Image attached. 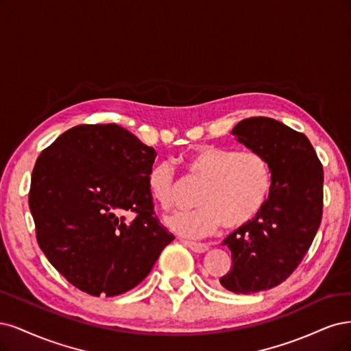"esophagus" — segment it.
<instances>
[{
  "label": "esophagus",
  "instance_id": "1",
  "mask_svg": "<svg viewBox=\"0 0 351 351\" xmlns=\"http://www.w3.org/2000/svg\"><path fill=\"white\" fill-rule=\"evenodd\" d=\"M185 245L189 247L191 251L198 252V254H202V252H207V251H208V245H206V243H199V242H189V241H185Z\"/></svg>",
  "mask_w": 351,
  "mask_h": 351
}]
</instances>
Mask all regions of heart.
Returning <instances> with one entry per match:
<instances>
[{
	"instance_id": "b5f03b06",
	"label": "heart",
	"mask_w": 351,
	"mask_h": 351,
	"mask_svg": "<svg viewBox=\"0 0 351 351\" xmlns=\"http://www.w3.org/2000/svg\"><path fill=\"white\" fill-rule=\"evenodd\" d=\"M185 167L192 180L202 184L197 195L199 208L175 214L167 219V226L186 237L213 234L221 224L229 230L245 228L264 210L273 186L271 167L256 152L199 145L186 157ZM147 186L163 210L178 204L180 182L169 162L150 169Z\"/></svg>"
}]
</instances>
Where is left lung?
I'll return each instance as SVG.
<instances>
[{"label": "left lung", "mask_w": 351, "mask_h": 351, "mask_svg": "<svg viewBox=\"0 0 351 351\" xmlns=\"http://www.w3.org/2000/svg\"><path fill=\"white\" fill-rule=\"evenodd\" d=\"M232 134L263 154L273 175L264 210L223 242L232 252V269L220 285L254 295L287 280L309 251L322 220L324 169L306 135L276 119L247 118Z\"/></svg>", "instance_id": "8db88e82"}]
</instances>
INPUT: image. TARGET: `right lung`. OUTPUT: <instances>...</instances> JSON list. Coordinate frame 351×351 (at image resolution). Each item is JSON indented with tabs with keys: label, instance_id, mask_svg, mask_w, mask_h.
Returning <instances> with one entry per match:
<instances>
[{
	"label": "right lung",
	"instance_id": "obj_1",
	"mask_svg": "<svg viewBox=\"0 0 351 351\" xmlns=\"http://www.w3.org/2000/svg\"><path fill=\"white\" fill-rule=\"evenodd\" d=\"M156 156L117 123L77 125L39 154L29 191L36 239L74 287L122 295L149 276L175 239L147 186Z\"/></svg>",
	"mask_w": 351,
	"mask_h": 351
}]
</instances>
